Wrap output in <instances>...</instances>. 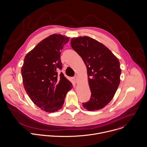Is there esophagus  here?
<instances>
[{
  "mask_svg": "<svg viewBox=\"0 0 147 147\" xmlns=\"http://www.w3.org/2000/svg\"><path fill=\"white\" fill-rule=\"evenodd\" d=\"M73 80H74L76 83L78 82V77H77V76H74V77L73 78Z\"/></svg>",
  "mask_w": 147,
  "mask_h": 147,
  "instance_id": "34e87169",
  "label": "esophagus"
}]
</instances>
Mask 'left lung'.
<instances>
[{
  "instance_id": "1",
  "label": "left lung",
  "mask_w": 147,
  "mask_h": 147,
  "mask_svg": "<svg viewBox=\"0 0 147 147\" xmlns=\"http://www.w3.org/2000/svg\"><path fill=\"white\" fill-rule=\"evenodd\" d=\"M70 44L87 68L91 94L90 100L83 103V106L91 111L100 110L112 100L119 85V61L105 45L88 36L73 37Z\"/></svg>"
}]
</instances>
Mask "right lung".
I'll return each instance as SVG.
<instances>
[{
  "instance_id": "right-lung-1",
  "label": "right lung",
  "mask_w": 147,
  "mask_h": 147,
  "mask_svg": "<svg viewBox=\"0 0 147 147\" xmlns=\"http://www.w3.org/2000/svg\"><path fill=\"white\" fill-rule=\"evenodd\" d=\"M69 37L53 34L41 41L25 57L22 75L25 90L32 101L41 110L54 113L62 107L72 84L61 70V51Z\"/></svg>"
}]
</instances>
